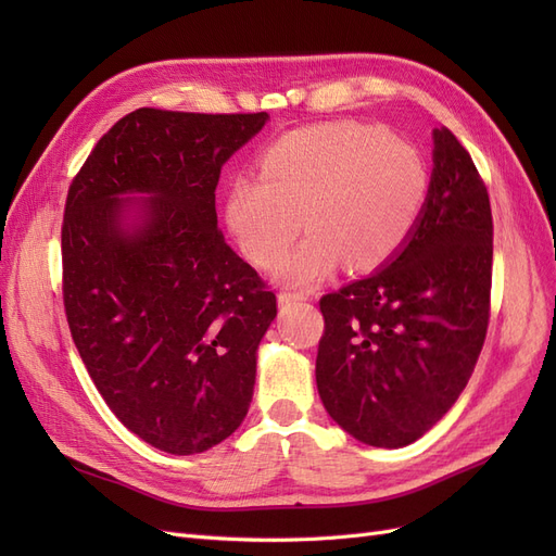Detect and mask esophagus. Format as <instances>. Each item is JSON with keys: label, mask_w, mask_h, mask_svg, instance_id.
<instances>
[{"label": "esophagus", "mask_w": 556, "mask_h": 556, "mask_svg": "<svg viewBox=\"0 0 556 556\" xmlns=\"http://www.w3.org/2000/svg\"><path fill=\"white\" fill-rule=\"evenodd\" d=\"M301 299H306V296L301 294V292H288V290H285V292L278 294V304L280 306H288V304H296V301H301Z\"/></svg>", "instance_id": "1"}]
</instances>
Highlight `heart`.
<instances>
[{
  "mask_svg": "<svg viewBox=\"0 0 556 556\" xmlns=\"http://www.w3.org/2000/svg\"><path fill=\"white\" fill-rule=\"evenodd\" d=\"M429 172L417 150L382 129L339 123L292 131L266 150L260 176L229 185L227 225L245 255L274 264L306 225L308 239L274 266L313 288L339 264L368 271L406 245L425 211Z\"/></svg>",
  "mask_w": 556,
  "mask_h": 556,
  "instance_id": "1",
  "label": "heart"
}]
</instances>
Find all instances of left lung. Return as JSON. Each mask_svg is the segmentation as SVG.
<instances>
[{
	"instance_id": "left-lung-1",
	"label": "left lung",
	"mask_w": 556,
	"mask_h": 556,
	"mask_svg": "<svg viewBox=\"0 0 556 556\" xmlns=\"http://www.w3.org/2000/svg\"><path fill=\"white\" fill-rule=\"evenodd\" d=\"M492 206L468 150L433 129V172L410 239L376 274L319 299L315 380L357 441L403 447L454 406L490 325Z\"/></svg>"
}]
</instances>
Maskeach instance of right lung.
<instances>
[{
	"instance_id": "obj_1",
	"label": "right lung",
	"mask_w": 556,
	"mask_h": 556,
	"mask_svg": "<svg viewBox=\"0 0 556 556\" xmlns=\"http://www.w3.org/2000/svg\"><path fill=\"white\" fill-rule=\"evenodd\" d=\"M266 117L137 109L97 141L66 194L72 339L113 415L162 452H204L250 408L276 294L225 243L215 188ZM131 203L140 223L125 228Z\"/></svg>"
}]
</instances>
